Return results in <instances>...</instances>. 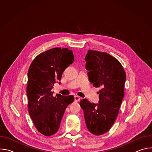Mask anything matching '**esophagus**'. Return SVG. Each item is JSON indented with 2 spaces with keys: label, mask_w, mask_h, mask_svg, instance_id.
<instances>
[{
  "label": "esophagus",
  "mask_w": 152,
  "mask_h": 152,
  "mask_svg": "<svg viewBox=\"0 0 152 152\" xmlns=\"http://www.w3.org/2000/svg\"><path fill=\"white\" fill-rule=\"evenodd\" d=\"M80 97H79V96H75V101L76 102H79V100H80Z\"/></svg>",
  "instance_id": "esophagus-1"
}]
</instances>
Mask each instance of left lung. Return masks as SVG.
Instances as JSON below:
<instances>
[{
  "mask_svg": "<svg viewBox=\"0 0 152 152\" xmlns=\"http://www.w3.org/2000/svg\"><path fill=\"white\" fill-rule=\"evenodd\" d=\"M90 81L101 89L98 104L81 100L85 123L95 135L105 134L114 124L124 97L126 73L120 62L105 52L88 50L85 58Z\"/></svg>",
  "mask_w": 152,
  "mask_h": 152,
  "instance_id": "1",
  "label": "left lung"
}]
</instances>
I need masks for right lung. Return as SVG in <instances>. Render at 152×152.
<instances>
[{"label":"right lung","mask_w":152,"mask_h":152,"mask_svg":"<svg viewBox=\"0 0 152 152\" xmlns=\"http://www.w3.org/2000/svg\"><path fill=\"white\" fill-rule=\"evenodd\" d=\"M73 61L71 50L56 48L38 55L29 67L26 89L29 114L38 131L45 136L58 131L65 110L75 100L72 95L53 97L51 91Z\"/></svg>","instance_id":"obj_1"}]
</instances>
